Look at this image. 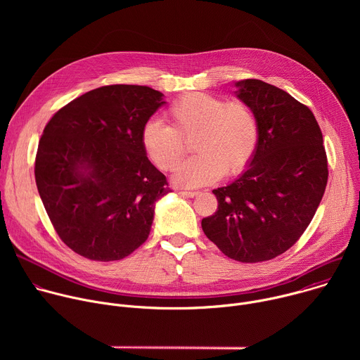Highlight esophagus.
Listing matches in <instances>:
<instances>
[{"mask_svg": "<svg viewBox=\"0 0 360 360\" xmlns=\"http://www.w3.org/2000/svg\"><path fill=\"white\" fill-rule=\"evenodd\" d=\"M181 196H186V198H193L198 195V192H186V191H179L178 192Z\"/></svg>", "mask_w": 360, "mask_h": 360, "instance_id": "esophagus-1", "label": "esophagus"}]
</instances>
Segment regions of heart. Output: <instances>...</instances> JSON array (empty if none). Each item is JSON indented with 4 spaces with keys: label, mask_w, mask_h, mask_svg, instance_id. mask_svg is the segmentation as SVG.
<instances>
[{
    "label": "heart",
    "mask_w": 360,
    "mask_h": 360,
    "mask_svg": "<svg viewBox=\"0 0 360 360\" xmlns=\"http://www.w3.org/2000/svg\"><path fill=\"white\" fill-rule=\"evenodd\" d=\"M171 125L158 120L143 122L139 134L148 160L161 171H172L186 153L188 145L198 153L174 174L182 188L210 185L225 176L242 174L250 164L259 142V124L243 101L191 92L165 111Z\"/></svg>",
    "instance_id": "1"
}]
</instances>
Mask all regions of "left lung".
Listing matches in <instances>:
<instances>
[{
    "label": "left lung",
    "mask_w": 360,
    "mask_h": 360,
    "mask_svg": "<svg viewBox=\"0 0 360 360\" xmlns=\"http://www.w3.org/2000/svg\"><path fill=\"white\" fill-rule=\"evenodd\" d=\"M238 98L258 118L259 142L249 168L214 189L218 210L202 219L205 235L228 258L271 261L309 226L328 184V157L314 112L261 79L236 82Z\"/></svg>",
    "instance_id": "obj_1"
}]
</instances>
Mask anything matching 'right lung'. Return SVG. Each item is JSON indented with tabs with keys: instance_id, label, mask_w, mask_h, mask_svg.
<instances>
[{
	"instance_id": "right-lung-1",
	"label": "right lung",
	"mask_w": 360,
	"mask_h": 360,
	"mask_svg": "<svg viewBox=\"0 0 360 360\" xmlns=\"http://www.w3.org/2000/svg\"><path fill=\"white\" fill-rule=\"evenodd\" d=\"M164 104L142 85H105L48 121L35 157V182L61 240L86 259H124L146 239L153 203L168 181L141 145L145 121Z\"/></svg>"
}]
</instances>
